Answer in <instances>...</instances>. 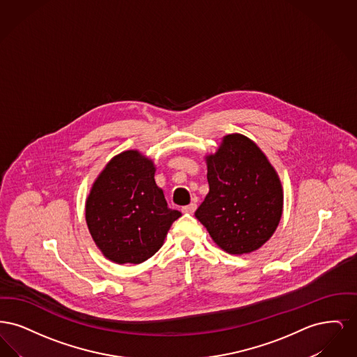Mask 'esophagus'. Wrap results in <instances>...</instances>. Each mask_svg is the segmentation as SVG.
<instances>
[{
	"instance_id": "obj_1",
	"label": "esophagus",
	"mask_w": 357,
	"mask_h": 357,
	"mask_svg": "<svg viewBox=\"0 0 357 357\" xmlns=\"http://www.w3.org/2000/svg\"><path fill=\"white\" fill-rule=\"evenodd\" d=\"M195 210H197V204H187V206L182 208V211L186 213V214H192Z\"/></svg>"
}]
</instances>
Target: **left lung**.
I'll use <instances>...</instances> for the list:
<instances>
[{
    "instance_id": "obj_1",
    "label": "left lung",
    "mask_w": 357,
    "mask_h": 357,
    "mask_svg": "<svg viewBox=\"0 0 357 357\" xmlns=\"http://www.w3.org/2000/svg\"><path fill=\"white\" fill-rule=\"evenodd\" d=\"M208 194L197 220L230 255L259 249L275 231L284 206L277 171L246 136L226 135L218 151L206 156Z\"/></svg>"
}]
</instances>
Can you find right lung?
Here are the masks:
<instances>
[{"mask_svg": "<svg viewBox=\"0 0 357 357\" xmlns=\"http://www.w3.org/2000/svg\"><path fill=\"white\" fill-rule=\"evenodd\" d=\"M151 159L136 150L114 156L93 182L85 202L88 230L102 255L115 264H142L163 245L172 210L156 186Z\"/></svg>", "mask_w": 357, "mask_h": 357, "instance_id": "obj_1", "label": "right lung"}]
</instances>
